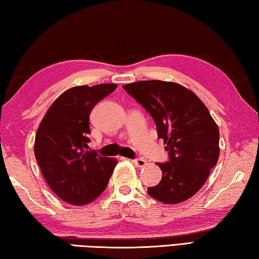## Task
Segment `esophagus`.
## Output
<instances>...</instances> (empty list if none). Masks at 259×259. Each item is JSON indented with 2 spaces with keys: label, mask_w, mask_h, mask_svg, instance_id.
<instances>
[{
  "label": "esophagus",
  "mask_w": 259,
  "mask_h": 259,
  "mask_svg": "<svg viewBox=\"0 0 259 259\" xmlns=\"http://www.w3.org/2000/svg\"><path fill=\"white\" fill-rule=\"evenodd\" d=\"M132 162H133L136 167H139V168H142V167H145L146 164H148V162H146V161L144 160V159H141V158H139V159H134V160H132Z\"/></svg>",
  "instance_id": "1"
}]
</instances>
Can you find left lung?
<instances>
[{
    "label": "left lung",
    "instance_id": "1",
    "mask_svg": "<svg viewBox=\"0 0 259 259\" xmlns=\"http://www.w3.org/2000/svg\"><path fill=\"white\" fill-rule=\"evenodd\" d=\"M124 90L148 111L163 139L167 162L158 163L161 182L149 187L151 197L178 204L196 194L219 159V128L201 99L175 82L139 81Z\"/></svg>",
    "mask_w": 259,
    "mask_h": 259
}]
</instances>
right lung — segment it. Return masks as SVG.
<instances>
[{"label": "right lung", "instance_id": "add662e5", "mask_svg": "<svg viewBox=\"0 0 259 259\" xmlns=\"http://www.w3.org/2000/svg\"><path fill=\"white\" fill-rule=\"evenodd\" d=\"M116 88L110 83L71 88L53 102L39 125L36 160L48 186L66 203L84 205L108 185L117 160L89 150V117Z\"/></svg>", "mask_w": 259, "mask_h": 259}]
</instances>
